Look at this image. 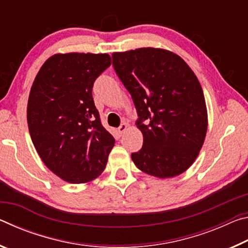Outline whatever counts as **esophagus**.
I'll use <instances>...</instances> for the list:
<instances>
[{"label":"esophagus","mask_w":248,"mask_h":248,"mask_svg":"<svg viewBox=\"0 0 248 248\" xmlns=\"http://www.w3.org/2000/svg\"><path fill=\"white\" fill-rule=\"evenodd\" d=\"M127 128H128V124H123L120 125V127L118 128V132H119V134H123L125 130H127Z\"/></svg>","instance_id":"obj_1"}]
</instances>
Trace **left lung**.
<instances>
[{"label":"left lung","instance_id":"obj_1","mask_svg":"<svg viewBox=\"0 0 248 248\" xmlns=\"http://www.w3.org/2000/svg\"><path fill=\"white\" fill-rule=\"evenodd\" d=\"M112 65L132 96L136 124L143 134L142 149L131 154L133 163L154 177L183 174L198 156L208 129L203 92L194 71L176 53L151 47L114 52Z\"/></svg>","mask_w":248,"mask_h":248}]
</instances>
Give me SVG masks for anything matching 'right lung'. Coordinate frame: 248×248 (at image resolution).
Masks as SVG:
<instances>
[{"instance_id":"add662e5","label":"right lung","mask_w":248,"mask_h":248,"mask_svg":"<svg viewBox=\"0 0 248 248\" xmlns=\"http://www.w3.org/2000/svg\"><path fill=\"white\" fill-rule=\"evenodd\" d=\"M110 64L107 53H57L46 60L31 85V141L45 165L64 182L97 178L115 145L92 95L95 79Z\"/></svg>"}]
</instances>
